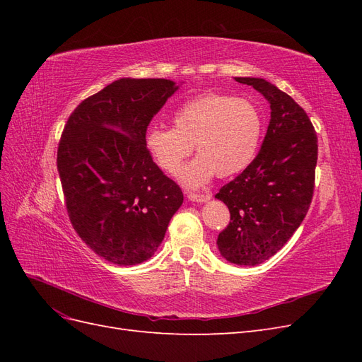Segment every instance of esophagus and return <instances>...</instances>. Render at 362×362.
Returning <instances> with one entry per match:
<instances>
[{"label": "esophagus", "instance_id": "34e87169", "mask_svg": "<svg viewBox=\"0 0 362 362\" xmlns=\"http://www.w3.org/2000/svg\"><path fill=\"white\" fill-rule=\"evenodd\" d=\"M187 198L192 201V202H206L210 201L211 196L210 194H196V193H190Z\"/></svg>", "mask_w": 362, "mask_h": 362}]
</instances>
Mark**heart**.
Instances as JSON below:
<instances>
[{
	"label": "heart",
	"instance_id": "obj_1",
	"mask_svg": "<svg viewBox=\"0 0 362 362\" xmlns=\"http://www.w3.org/2000/svg\"><path fill=\"white\" fill-rule=\"evenodd\" d=\"M172 120L173 127L152 125L145 146L164 172L173 173L194 145L199 156L178 173L185 187H204L216 175L231 177L246 169L257 154L262 119L257 107L242 98L193 96L175 110Z\"/></svg>",
	"mask_w": 362,
	"mask_h": 362
}]
</instances>
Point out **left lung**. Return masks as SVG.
Instances as JSON below:
<instances>
[{
    "label": "left lung",
    "instance_id": "obj_1",
    "mask_svg": "<svg viewBox=\"0 0 362 362\" xmlns=\"http://www.w3.org/2000/svg\"><path fill=\"white\" fill-rule=\"evenodd\" d=\"M270 104L258 156L216 194L231 213L217 237L221 255L237 266H258L286 245L308 213L314 192L317 136L308 115L264 78L235 76Z\"/></svg>",
    "mask_w": 362,
    "mask_h": 362
}]
</instances>
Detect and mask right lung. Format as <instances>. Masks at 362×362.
Listing matches in <instances>:
<instances>
[{"label":"right lung","instance_id":"add662e5","mask_svg":"<svg viewBox=\"0 0 362 362\" xmlns=\"http://www.w3.org/2000/svg\"><path fill=\"white\" fill-rule=\"evenodd\" d=\"M178 89L164 78H120L84 100L64 125L57 169L71 223L113 264L149 259L182 205L181 189L145 146L151 119Z\"/></svg>","mask_w":362,"mask_h":362}]
</instances>
